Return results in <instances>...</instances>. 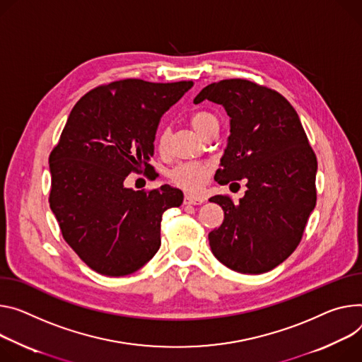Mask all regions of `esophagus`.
<instances>
[{
    "label": "esophagus",
    "instance_id": "obj_1",
    "mask_svg": "<svg viewBox=\"0 0 362 362\" xmlns=\"http://www.w3.org/2000/svg\"><path fill=\"white\" fill-rule=\"evenodd\" d=\"M204 202H205L204 198H199V196H192V194H186L183 199L185 205H201Z\"/></svg>",
    "mask_w": 362,
    "mask_h": 362
}]
</instances>
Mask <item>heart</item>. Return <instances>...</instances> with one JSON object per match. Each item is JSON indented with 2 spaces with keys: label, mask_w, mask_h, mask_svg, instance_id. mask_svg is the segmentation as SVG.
<instances>
[{
  "label": "heart",
  "mask_w": 362,
  "mask_h": 362,
  "mask_svg": "<svg viewBox=\"0 0 362 362\" xmlns=\"http://www.w3.org/2000/svg\"><path fill=\"white\" fill-rule=\"evenodd\" d=\"M192 127L198 131V133L205 137L209 129L214 127H219L218 118L208 112V111H198L194 112L190 118ZM169 147V133L166 129L161 131L157 137V148L158 151L164 153ZM211 164L209 163H201V161H187V163H179L173 169L169 170L168 177L169 180L187 192H198L208 180L211 175Z\"/></svg>",
  "instance_id": "heart-1"
}]
</instances>
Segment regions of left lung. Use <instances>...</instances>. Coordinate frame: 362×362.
<instances>
[{"label":"left lung","instance_id":"obj_1","mask_svg":"<svg viewBox=\"0 0 362 362\" xmlns=\"http://www.w3.org/2000/svg\"><path fill=\"white\" fill-rule=\"evenodd\" d=\"M212 101L229 115V137L215 180H247L240 204L216 194L223 222L209 245L223 266L243 274L277 267L299 245L316 205V156L298 112L279 92L247 79L205 86L193 104Z\"/></svg>","mask_w":362,"mask_h":362}]
</instances>
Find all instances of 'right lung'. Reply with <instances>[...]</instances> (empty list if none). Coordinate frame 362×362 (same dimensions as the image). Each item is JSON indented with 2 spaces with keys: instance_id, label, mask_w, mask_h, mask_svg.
Returning a JSON list of instances; mask_svg holds the SVG:
<instances>
[{
  "instance_id": "1",
  "label": "right lung",
  "mask_w": 362,
  "mask_h": 362,
  "mask_svg": "<svg viewBox=\"0 0 362 362\" xmlns=\"http://www.w3.org/2000/svg\"><path fill=\"white\" fill-rule=\"evenodd\" d=\"M192 86L115 81L85 93L71 111L49 157V202L64 241L96 273L131 274L158 251L161 215L180 206L183 193L169 185L136 192L124 180L150 170L160 118Z\"/></svg>"
}]
</instances>
